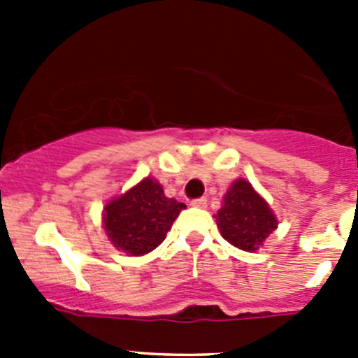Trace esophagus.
<instances>
[{
	"label": "esophagus",
	"mask_w": 358,
	"mask_h": 358,
	"mask_svg": "<svg viewBox=\"0 0 358 358\" xmlns=\"http://www.w3.org/2000/svg\"><path fill=\"white\" fill-rule=\"evenodd\" d=\"M206 204H208L206 197H199V199H194V201H192V206H195V208H206Z\"/></svg>",
	"instance_id": "34e87169"
}]
</instances>
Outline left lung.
<instances>
[{
  "instance_id": "left-lung-1",
  "label": "left lung",
  "mask_w": 358,
  "mask_h": 358,
  "mask_svg": "<svg viewBox=\"0 0 358 358\" xmlns=\"http://www.w3.org/2000/svg\"><path fill=\"white\" fill-rule=\"evenodd\" d=\"M215 218L224 238L248 252H255L278 227L276 215L245 179L231 185Z\"/></svg>"
}]
</instances>
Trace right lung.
Here are the masks:
<instances>
[{
	"label": "right lung",
	"mask_w": 358,
	"mask_h": 358,
	"mask_svg": "<svg viewBox=\"0 0 358 358\" xmlns=\"http://www.w3.org/2000/svg\"><path fill=\"white\" fill-rule=\"evenodd\" d=\"M186 204L169 199L154 177H145L129 192L103 208V229L120 251L141 256L154 251L164 240Z\"/></svg>",
	"instance_id": "add662e5"
}]
</instances>
